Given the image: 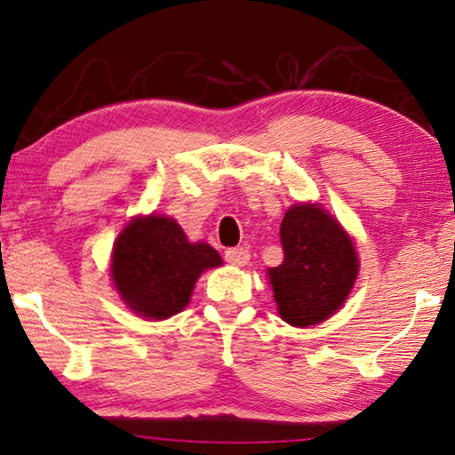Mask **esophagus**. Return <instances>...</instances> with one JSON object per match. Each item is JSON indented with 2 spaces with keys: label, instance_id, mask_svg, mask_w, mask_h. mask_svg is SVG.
<instances>
[{
  "label": "esophagus",
  "instance_id": "esophagus-1",
  "mask_svg": "<svg viewBox=\"0 0 455 455\" xmlns=\"http://www.w3.org/2000/svg\"><path fill=\"white\" fill-rule=\"evenodd\" d=\"M225 259L228 261V264L233 266H247L249 259H251V255H249V251L245 247H230L225 251Z\"/></svg>",
  "mask_w": 455,
  "mask_h": 455
}]
</instances>
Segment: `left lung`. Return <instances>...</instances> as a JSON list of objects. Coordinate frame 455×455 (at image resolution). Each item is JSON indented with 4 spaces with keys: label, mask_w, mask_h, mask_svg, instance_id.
I'll return each instance as SVG.
<instances>
[{
    "label": "left lung",
    "mask_w": 455,
    "mask_h": 455,
    "mask_svg": "<svg viewBox=\"0 0 455 455\" xmlns=\"http://www.w3.org/2000/svg\"><path fill=\"white\" fill-rule=\"evenodd\" d=\"M284 261L267 270L280 317L294 328L322 323L353 291L355 243L319 204H294L280 225Z\"/></svg>",
    "instance_id": "1"
}]
</instances>
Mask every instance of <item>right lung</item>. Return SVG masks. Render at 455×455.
<instances>
[{
  "instance_id": "add662e5",
  "label": "right lung",
  "mask_w": 455,
  "mask_h": 455,
  "mask_svg": "<svg viewBox=\"0 0 455 455\" xmlns=\"http://www.w3.org/2000/svg\"><path fill=\"white\" fill-rule=\"evenodd\" d=\"M220 264L208 243H189L175 220L150 214L130 220L119 233L111 276L133 313L158 322L183 311L200 274Z\"/></svg>"
}]
</instances>
